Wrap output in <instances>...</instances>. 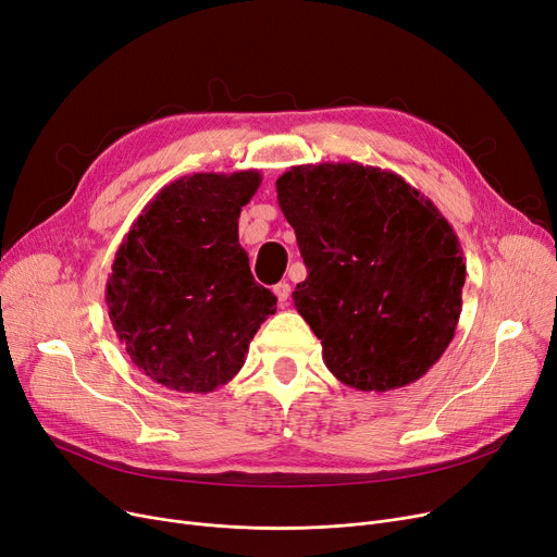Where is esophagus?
I'll list each match as a JSON object with an SVG mask.
<instances>
[{"label":"esophagus","instance_id":"esophagus-1","mask_svg":"<svg viewBox=\"0 0 557 557\" xmlns=\"http://www.w3.org/2000/svg\"><path fill=\"white\" fill-rule=\"evenodd\" d=\"M273 294L277 296L280 305H286V302H288V298H290V284H288V282H280V284H275V286H273Z\"/></svg>","mask_w":557,"mask_h":557}]
</instances>
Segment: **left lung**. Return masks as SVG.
I'll use <instances>...</instances> for the list:
<instances>
[{
    "mask_svg": "<svg viewBox=\"0 0 557 557\" xmlns=\"http://www.w3.org/2000/svg\"><path fill=\"white\" fill-rule=\"evenodd\" d=\"M275 187L309 273L294 302L330 372L363 393L418 382L462 309L465 261L449 221L401 175L359 162L290 166Z\"/></svg>",
    "mask_w": 557,
    "mask_h": 557,
    "instance_id": "8db88e82",
    "label": "left lung"
}]
</instances>
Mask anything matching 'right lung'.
Instances as JSON below:
<instances>
[{
  "label": "right lung",
  "mask_w": 557,
  "mask_h": 557,
  "mask_svg": "<svg viewBox=\"0 0 557 557\" xmlns=\"http://www.w3.org/2000/svg\"><path fill=\"white\" fill-rule=\"evenodd\" d=\"M259 185L255 169L183 175L146 202L120 244L108 315L156 384L196 395L225 386L277 311L239 244V214Z\"/></svg>",
  "instance_id": "add662e5"
}]
</instances>
